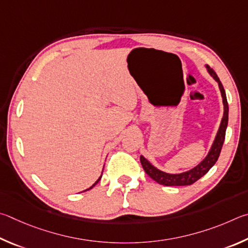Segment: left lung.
<instances>
[{
    "mask_svg": "<svg viewBox=\"0 0 248 248\" xmlns=\"http://www.w3.org/2000/svg\"><path fill=\"white\" fill-rule=\"evenodd\" d=\"M208 72H209L210 75L215 78L217 82L219 84V88L221 91V94H222L223 99V106H224V113L222 121H221L220 127L218 134H217L216 140L212 144L211 149L208 154L207 157L202 160V161L198 164L197 167H195L190 171L181 173V174H169V173L162 172L155 169L154 166L147 161V160L142 157H140V163L142 168H144L145 172L148 174L151 179L157 182V183L164 185V186H184V185H192L195 182L198 181L202 176H203L206 173L210 170V169L215 166V163L218 160L221 149H222L223 141L225 138V131H227L228 126V120H229V106H228V100L227 95H225V91L222 84L219 79L218 75H217L214 69L207 66Z\"/></svg>",
    "mask_w": 248,
    "mask_h": 248,
    "instance_id": "1",
    "label": "left lung"
}]
</instances>
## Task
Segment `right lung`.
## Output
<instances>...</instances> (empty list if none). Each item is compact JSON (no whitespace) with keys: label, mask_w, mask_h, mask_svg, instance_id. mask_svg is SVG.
Instances as JSON below:
<instances>
[{"label":"right lung","mask_w":248,"mask_h":248,"mask_svg":"<svg viewBox=\"0 0 248 248\" xmlns=\"http://www.w3.org/2000/svg\"><path fill=\"white\" fill-rule=\"evenodd\" d=\"M102 172H103V171H102ZM101 176H102V175H101ZM101 176H100V177H99V179H98V180H97V182H95V183H94V184H93V186H91V187H90V188H88V189H91V188H93V186H94V185H95V184H97V183H98V182H99V181H100V179H101ZM88 189H86V190H88Z\"/></svg>","instance_id":"right-lung-1"}]
</instances>
